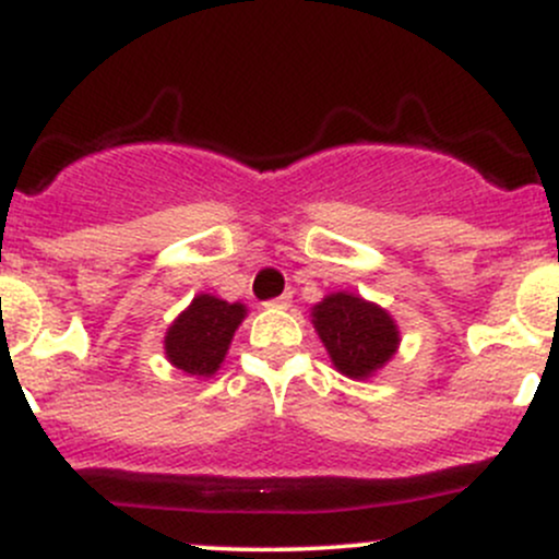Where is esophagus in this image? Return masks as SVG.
I'll use <instances>...</instances> for the list:
<instances>
[{"label": "esophagus", "instance_id": "obj_1", "mask_svg": "<svg viewBox=\"0 0 559 559\" xmlns=\"http://www.w3.org/2000/svg\"><path fill=\"white\" fill-rule=\"evenodd\" d=\"M265 305L273 310H286L292 305V294H281V297L270 299V302H265Z\"/></svg>", "mask_w": 559, "mask_h": 559}]
</instances>
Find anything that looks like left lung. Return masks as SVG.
<instances>
[{
  "label": "left lung",
  "mask_w": 559,
  "mask_h": 559,
  "mask_svg": "<svg viewBox=\"0 0 559 559\" xmlns=\"http://www.w3.org/2000/svg\"><path fill=\"white\" fill-rule=\"evenodd\" d=\"M318 336L345 377L364 379L382 369L397 347V329L377 305L336 292L312 310Z\"/></svg>",
  "instance_id": "left-lung-1"
}]
</instances>
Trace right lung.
I'll use <instances>...</instances> for the list:
<instances>
[{
    "instance_id": "1",
    "label": "right lung",
    "mask_w": 559,
    "mask_h": 559,
    "mask_svg": "<svg viewBox=\"0 0 559 559\" xmlns=\"http://www.w3.org/2000/svg\"><path fill=\"white\" fill-rule=\"evenodd\" d=\"M243 305L201 294L167 331V358L190 377H212L243 321Z\"/></svg>"
}]
</instances>
